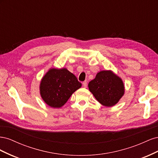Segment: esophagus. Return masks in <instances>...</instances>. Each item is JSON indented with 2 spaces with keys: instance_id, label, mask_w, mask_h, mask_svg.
Listing matches in <instances>:
<instances>
[{
  "instance_id": "obj_1",
  "label": "esophagus",
  "mask_w": 158,
  "mask_h": 158,
  "mask_svg": "<svg viewBox=\"0 0 158 158\" xmlns=\"http://www.w3.org/2000/svg\"><path fill=\"white\" fill-rule=\"evenodd\" d=\"M82 85H83L84 88H86L87 87V82H86V81H84V82H83Z\"/></svg>"
}]
</instances>
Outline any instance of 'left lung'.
I'll use <instances>...</instances> for the list:
<instances>
[{
  "label": "left lung",
  "instance_id": "obj_1",
  "mask_svg": "<svg viewBox=\"0 0 158 158\" xmlns=\"http://www.w3.org/2000/svg\"><path fill=\"white\" fill-rule=\"evenodd\" d=\"M88 88L95 98L106 107L117 104L125 93L121 78L111 70L99 72L89 82Z\"/></svg>",
  "mask_w": 158,
  "mask_h": 158
}]
</instances>
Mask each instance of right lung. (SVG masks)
<instances>
[{
    "instance_id": "right-lung-1",
    "label": "right lung",
    "mask_w": 158,
    "mask_h": 158,
    "mask_svg": "<svg viewBox=\"0 0 158 158\" xmlns=\"http://www.w3.org/2000/svg\"><path fill=\"white\" fill-rule=\"evenodd\" d=\"M81 86L77 78L66 69H51L41 81L40 94L49 106L60 108Z\"/></svg>"
}]
</instances>
